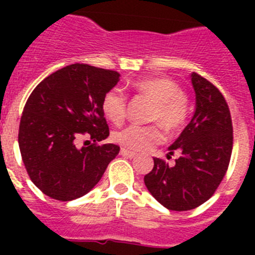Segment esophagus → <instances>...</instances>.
<instances>
[{
    "instance_id": "34e87169",
    "label": "esophagus",
    "mask_w": 255,
    "mask_h": 255,
    "mask_svg": "<svg viewBox=\"0 0 255 255\" xmlns=\"http://www.w3.org/2000/svg\"><path fill=\"white\" fill-rule=\"evenodd\" d=\"M120 153H121V155H124V157H128V158H134V157H136V155H138L135 152L128 150V149H125V148H121Z\"/></svg>"
}]
</instances>
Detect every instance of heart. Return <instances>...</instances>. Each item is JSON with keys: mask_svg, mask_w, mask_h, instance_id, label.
Segmentation results:
<instances>
[{"mask_svg": "<svg viewBox=\"0 0 255 255\" xmlns=\"http://www.w3.org/2000/svg\"><path fill=\"white\" fill-rule=\"evenodd\" d=\"M139 94L154 101L149 120L158 123L167 131L181 129L189 115L188 98L175 80L170 78H147L132 83ZM128 98L119 88H112L102 100V111L111 123L121 124L126 116ZM114 140L123 147L145 150L163 140V132L157 125H129L114 132Z\"/></svg>", "mask_w": 255, "mask_h": 255, "instance_id": "heart-1", "label": "heart"}]
</instances>
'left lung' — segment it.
Wrapping results in <instances>:
<instances>
[{
    "label": "left lung",
    "mask_w": 255,
    "mask_h": 255,
    "mask_svg": "<svg viewBox=\"0 0 255 255\" xmlns=\"http://www.w3.org/2000/svg\"><path fill=\"white\" fill-rule=\"evenodd\" d=\"M190 79L194 115L168 147L167 157L175 152L180 157L172 167L153 158V170L144 176L148 191L170 211H190L207 202L224 179L233 150V123L224 96L198 74Z\"/></svg>",
    "instance_id": "left-lung-1"
}]
</instances>
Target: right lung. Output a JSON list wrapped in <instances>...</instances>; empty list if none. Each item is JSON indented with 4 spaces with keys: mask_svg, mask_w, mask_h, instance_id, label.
<instances>
[{
    "mask_svg": "<svg viewBox=\"0 0 255 255\" xmlns=\"http://www.w3.org/2000/svg\"><path fill=\"white\" fill-rule=\"evenodd\" d=\"M119 80L117 71L73 64L31 92L20 120L19 148L30 180L49 198L67 202L89 193L120 152L111 143L76 147L82 135L94 143L107 139L102 100Z\"/></svg>",
    "mask_w": 255,
    "mask_h": 255,
    "instance_id": "right-lung-1",
    "label": "right lung"
}]
</instances>
